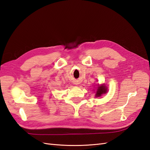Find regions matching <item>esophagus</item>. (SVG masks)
<instances>
[{
  "label": "esophagus",
  "instance_id": "obj_1",
  "mask_svg": "<svg viewBox=\"0 0 150 150\" xmlns=\"http://www.w3.org/2000/svg\"><path fill=\"white\" fill-rule=\"evenodd\" d=\"M77 84H78V83H77Z\"/></svg>",
  "mask_w": 150,
  "mask_h": 150
}]
</instances>
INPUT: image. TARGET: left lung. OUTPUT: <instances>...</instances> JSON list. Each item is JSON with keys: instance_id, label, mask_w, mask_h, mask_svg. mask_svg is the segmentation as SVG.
I'll list each match as a JSON object with an SVG mask.
<instances>
[{"instance_id": "8db88e82", "label": "left lung", "mask_w": 150, "mask_h": 150, "mask_svg": "<svg viewBox=\"0 0 150 150\" xmlns=\"http://www.w3.org/2000/svg\"><path fill=\"white\" fill-rule=\"evenodd\" d=\"M107 87L104 85V84H103V85L101 86H98V88H97V90H96V97H100L103 94H105L107 93Z\"/></svg>"}]
</instances>
